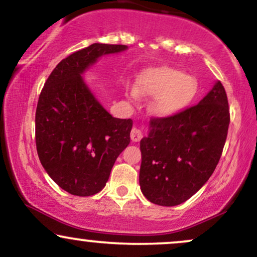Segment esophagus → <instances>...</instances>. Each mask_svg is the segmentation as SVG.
<instances>
[{"label": "esophagus", "instance_id": "esophagus-1", "mask_svg": "<svg viewBox=\"0 0 257 257\" xmlns=\"http://www.w3.org/2000/svg\"><path fill=\"white\" fill-rule=\"evenodd\" d=\"M141 138H143V133H141L140 129L133 128L132 132H131L132 141H134V143H138V141L141 140Z\"/></svg>", "mask_w": 257, "mask_h": 257}]
</instances>
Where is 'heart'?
Here are the masks:
<instances>
[{"label":"heart","instance_id":"1","mask_svg":"<svg viewBox=\"0 0 257 257\" xmlns=\"http://www.w3.org/2000/svg\"><path fill=\"white\" fill-rule=\"evenodd\" d=\"M138 88L145 95L156 96L152 110L158 116H173L185 110L196 98L198 83L196 78L173 67L149 70L140 76ZM133 96H138L135 90Z\"/></svg>","mask_w":257,"mask_h":257}]
</instances>
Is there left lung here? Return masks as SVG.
I'll list each match as a JSON object with an SVG mask.
<instances>
[{"label":"left lung","mask_w":257,"mask_h":257,"mask_svg":"<svg viewBox=\"0 0 257 257\" xmlns=\"http://www.w3.org/2000/svg\"><path fill=\"white\" fill-rule=\"evenodd\" d=\"M228 125V100L220 81L199 104L173 116L152 117L151 132L140 141L144 196L163 206L191 198L219 163Z\"/></svg>","instance_id":"1"}]
</instances>
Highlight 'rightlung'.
<instances>
[{
  "instance_id": "1",
  "label": "right lung",
  "mask_w": 257,
  "mask_h": 257,
  "mask_svg": "<svg viewBox=\"0 0 257 257\" xmlns=\"http://www.w3.org/2000/svg\"><path fill=\"white\" fill-rule=\"evenodd\" d=\"M124 49V44L94 43L72 53L41 90L35 118L38 158L53 181L73 196L100 192L131 143L133 120L112 117L81 76L101 55Z\"/></svg>"
}]
</instances>
